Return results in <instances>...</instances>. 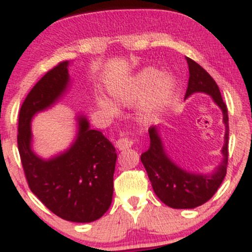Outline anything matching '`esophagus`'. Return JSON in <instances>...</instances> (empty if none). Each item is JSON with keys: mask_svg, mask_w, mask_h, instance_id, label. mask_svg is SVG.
Returning a JSON list of instances; mask_svg holds the SVG:
<instances>
[{"mask_svg": "<svg viewBox=\"0 0 252 252\" xmlns=\"http://www.w3.org/2000/svg\"><path fill=\"white\" fill-rule=\"evenodd\" d=\"M132 143H134V142H132V140L126 134H123L116 141V146L120 150H124V149L130 148V147L132 146Z\"/></svg>", "mask_w": 252, "mask_h": 252, "instance_id": "esophagus-1", "label": "esophagus"}]
</instances>
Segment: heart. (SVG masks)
Segmentation results:
<instances>
[{
    "label": "heart",
    "mask_w": 252,
    "mask_h": 252,
    "mask_svg": "<svg viewBox=\"0 0 252 252\" xmlns=\"http://www.w3.org/2000/svg\"><path fill=\"white\" fill-rule=\"evenodd\" d=\"M161 79V72L156 68L149 67L141 72L137 78L134 80V83L130 85V88L126 91H121L115 94V97L120 100H129L131 97L141 96V94H149L153 90H155L156 86H158L156 89V103L158 105H161L166 102L168 98L172 96L173 90H174V82L170 78H163ZM99 106L104 111L108 114H114L115 106L108 100L100 99Z\"/></svg>",
    "instance_id": "b5f03b06"
}]
</instances>
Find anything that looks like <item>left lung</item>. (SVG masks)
Instances as JSON below:
<instances>
[{
    "label": "left lung",
    "mask_w": 252,
    "mask_h": 252,
    "mask_svg": "<svg viewBox=\"0 0 252 252\" xmlns=\"http://www.w3.org/2000/svg\"><path fill=\"white\" fill-rule=\"evenodd\" d=\"M189 63V79L185 98L204 92L210 94L215 103L222 111V122L225 124V141L222 147L221 163L212 174H194L178 167L164 152L162 141L158 134L156 126L149 128L150 146L147 152L142 153L141 161L155 194L163 204L172 209H194L209 201L226 175L228 160V115L226 104L222 100L218 85L194 60L186 58Z\"/></svg>",
    "instance_id": "obj_1"
}]
</instances>
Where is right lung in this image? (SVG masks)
Instances as JSON below:
<instances>
[{
	"label": "right lung",
	"mask_w": 252,
	"mask_h": 252,
	"mask_svg": "<svg viewBox=\"0 0 252 252\" xmlns=\"http://www.w3.org/2000/svg\"><path fill=\"white\" fill-rule=\"evenodd\" d=\"M68 62L59 63L37 82L19 114L17 148L32 192L54 215L68 221L91 222L109 210L114 194L116 149L98 130L78 117L77 140L63 154L42 160L31 148V121L50 108L68 84Z\"/></svg>",
	"instance_id": "add662e5"
}]
</instances>
